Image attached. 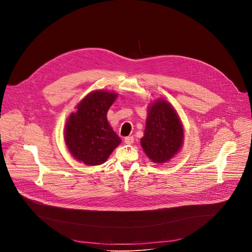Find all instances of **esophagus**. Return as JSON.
Instances as JSON below:
<instances>
[{
  "label": "esophagus",
  "mask_w": 252,
  "mask_h": 252,
  "mask_svg": "<svg viewBox=\"0 0 252 252\" xmlns=\"http://www.w3.org/2000/svg\"><path fill=\"white\" fill-rule=\"evenodd\" d=\"M134 141L133 136H127L125 138V143L126 145H131V143Z\"/></svg>",
  "instance_id": "34e87169"
}]
</instances>
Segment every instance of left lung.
Wrapping results in <instances>:
<instances>
[{"instance_id": "left-lung-1", "label": "left lung", "mask_w": 252, "mask_h": 252, "mask_svg": "<svg viewBox=\"0 0 252 252\" xmlns=\"http://www.w3.org/2000/svg\"><path fill=\"white\" fill-rule=\"evenodd\" d=\"M185 129L174 107L165 99H157L148 106L141 148L155 163H165L184 146Z\"/></svg>"}]
</instances>
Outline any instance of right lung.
I'll list each match as a JSON object with an SVG mask.
<instances>
[{
    "label": "right lung",
    "mask_w": 252,
    "mask_h": 252,
    "mask_svg": "<svg viewBox=\"0 0 252 252\" xmlns=\"http://www.w3.org/2000/svg\"><path fill=\"white\" fill-rule=\"evenodd\" d=\"M117 97L115 92L94 91L76 105V112L67 118L64 141L77 160L87 165H99L122 142L106 119Z\"/></svg>",
    "instance_id": "add662e5"
}]
</instances>
